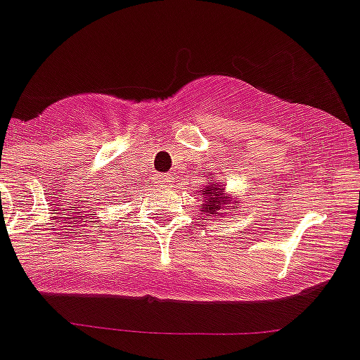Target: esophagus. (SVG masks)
Masks as SVG:
<instances>
[{
    "mask_svg": "<svg viewBox=\"0 0 360 360\" xmlns=\"http://www.w3.org/2000/svg\"><path fill=\"white\" fill-rule=\"evenodd\" d=\"M159 182L162 184V186L167 187L171 184V176L169 174H159Z\"/></svg>",
    "mask_w": 360,
    "mask_h": 360,
    "instance_id": "1",
    "label": "esophagus"
}]
</instances>
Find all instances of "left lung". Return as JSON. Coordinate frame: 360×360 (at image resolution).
<instances>
[{
    "instance_id": "left-lung-1",
    "label": "left lung",
    "mask_w": 360,
    "mask_h": 360,
    "mask_svg": "<svg viewBox=\"0 0 360 360\" xmlns=\"http://www.w3.org/2000/svg\"><path fill=\"white\" fill-rule=\"evenodd\" d=\"M210 176V174H208ZM207 186L200 191V198H201V208L200 210L203 212L207 217H226V210L228 207H233L237 205L238 201L235 198V194H226V186L224 182H215L214 178L210 176V180H207Z\"/></svg>"
}]
</instances>
